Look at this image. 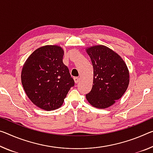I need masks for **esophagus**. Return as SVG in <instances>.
I'll use <instances>...</instances> for the list:
<instances>
[{"label": "esophagus", "instance_id": "esophagus-1", "mask_svg": "<svg viewBox=\"0 0 153 153\" xmlns=\"http://www.w3.org/2000/svg\"><path fill=\"white\" fill-rule=\"evenodd\" d=\"M74 79L75 83H76V84H77V83H78V82H79V77H74Z\"/></svg>", "mask_w": 153, "mask_h": 153}]
</instances>
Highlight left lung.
<instances>
[{
	"label": "left lung",
	"instance_id": "1",
	"mask_svg": "<svg viewBox=\"0 0 153 153\" xmlns=\"http://www.w3.org/2000/svg\"><path fill=\"white\" fill-rule=\"evenodd\" d=\"M86 52L93 67V84L86 99L95 108L110 107L121 98L129 85L127 65L119 55L104 45L93 46Z\"/></svg>",
	"mask_w": 153,
	"mask_h": 153
}]
</instances>
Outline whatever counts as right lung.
<instances>
[{"mask_svg": "<svg viewBox=\"0 0 153 153\" xmlns=\"http://www.w3.org/2000/svg\"><path fill=\"white\" fill-rule=\"evenodd\" d=\"M64 51L57 45L41 47L24 65L21 79L30 100L43 110L60 108L74 86L69 69L62 62Z\"/></svg>", "mask_w": 153, "mask_h": 153, "instance_id": "1", "label": "right lung"}]
</instances>
